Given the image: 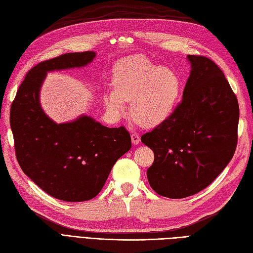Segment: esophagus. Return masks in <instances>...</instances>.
I'll return each instance as SVG.
<instances>
[{
  "label": "esophagus",
  "mask_w": 253,
  "mask_h": 253,
  "mask_svg": "<svg viewBox=\"0 0 253 253\" xmlns=\"http://www.w3.org/2000/svg\"><path fill=\"white\" fill-rule=\"evenodd\" d=\"M131 138H132V142L134 144H138L140 142V136L138 133H132Z\"/></svg>",
  "instance_id": "obj_1"
}]
</instances>
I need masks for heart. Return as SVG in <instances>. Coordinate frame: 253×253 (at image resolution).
<instances>
[{
  "label": "heart",
  "instance_id": "b5f03b06",
  "mask_svg": "<svg viewBox=\"0 0 253 253\" xmlns=\"http://www.w3.org/2000/svg\"><path fill=\"white\" fill-rule=\"evenodd\" d=\"M114 90L103 97L110 115L120 117L125 101L132 100V116L145 126H156L173 113L181 82L172 68L154 64L144 56L121 60L113 71Z\"/></svg>",
  "mask_w": 253,
  "mask_h": 253
}]
</instances>
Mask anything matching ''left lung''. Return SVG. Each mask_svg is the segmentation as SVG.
Wrapping results in <instances>:
<instances>
[{"label":"left lung","mask_w":253,"mask_h":253,"mask_svg":"<svg viewBox=\"0 0 253 253\" xmlns=\"http://www.w3.org/2000/svg\"><path fill=\"white\" fill-rule=\"evenodd\" d=\"M191 71L182 100L164 122L141 136L154 152L147 171L159 195L185 198L208 187L232 159L237 143L239 103L212 60L187 56Z\"/></svg>","instance_id":"1"}]
</instances>
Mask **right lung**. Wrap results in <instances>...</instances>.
I'll return each instance as SVG.
<instances>
[{"label": "right lung", "mask_w": 253, "mask_h": 253, "mask_svg": "<svg viewBox=\"0 0 253 253\" xmlns=\"http://www.w3.org/2000/svg\"><path fill=\"white\" fill-rule=\"evenodd\" d=\"M94 51L71 52L30 70L10 109L18 163L28 177L50 196L64 202L94 198L115 163L132 147L124 126L106 127L87 115L57 124L43 111L40 90L48 72L80 68Z\"/></svg>", "instance_id": "obj_1"}]
</instances>
